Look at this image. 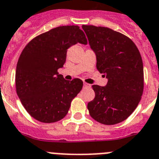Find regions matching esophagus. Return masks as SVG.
Masks as SVG:
<instances>
[{
  "label": "esophagus",
  "mask_w": 159,
  "mask_h": 159,
  "mask_svg": "<svg viewBox=\"0 0 159 159\" xmlns=\"http://www.w3.org/2000/svg\"><path fill=\"white\" fill-rule=\"evenodd\" d=\"M84 88H89V87H91V85H90V84H87V83H84Z\"/></svg>",
  "instance_id": "obj_1"
}]
</instances>
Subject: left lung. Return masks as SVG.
Here are the masks:
<instances>
[{"instance_id":"left-lung-1","label":"left lung","mask_w":159,"mask_h":159,"mask_svg":"<svg viewBox=\"0 0 159 159\" xmlns=\"http://www.w3.org/2000/svg\"><path fill=\"white\" fill-rule=\"evenodd\" d=\"M96 67L108 80L105 87L93 85L94 100L87 109L93 119L106 125L127 119L137 107L143 91V65L135 43L120 32L105 27L83 25Z\"/></svg>"}]
</instances>
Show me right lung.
Here are the masks:
<instances>
[{
    "label": "right lung",
    "instance_id": "1",
    "mask_svg": "<svg viewBox=\"0 0 159 159\" xmlns=\"http://www.w3.org/2000/svg\"><path fill=\"white\" fill-rule=\"evenodd\" d=\"M77 43L87 44L84 32L78 26H62L35 37L22 51L16 70V92L35 120H61L82 90L81 80H66L57 72L65 63L67 49Z\"/></svg>",
    "mask_w": 159,
    "mask_h": 159
}]
</instances>
